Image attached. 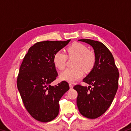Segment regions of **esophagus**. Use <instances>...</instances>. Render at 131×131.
Listing matches in <instances>:
<instances>
[{"label":"esophagus","mask_w":131,"mask_h":131,"mask_svg":"<svg viewBox=\"0 0 131 131\" xmlns=\"http://www.w3.org/2000/svg\"><path fill=\"white\" fill-rule=\"evenodd\" d=\"M69 87H70V89H72L73 87V86L72 84L70 83V84H69Z\"/></svg>","instance_id":"1"}]
</instances>
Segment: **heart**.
I'll return each instance as SVG.
<instances>
[{
    "label": "heart",
    "mask_w": 131,
    "mask_h": 131,
    "mask_svg": "<svg viewBox=\"0 0 131 131\" xmlns=\"http://www.w3.org/2000/svg\"><path fill=\"white\" fill-rule=\"evenodd\" d=\"M69 57H74L73 68H68L61 73L60 78L62 80L69 83H74L83 77L84 70L86 72L91 70L96 63L95 53L88 50L87 46L80 43H74L67 48ZM68 57L66 53L61 50L58 51L53 57V63L55 67L63 70L66 66Z\"/></svg>",
    "instance_id": "b5f03b06"
}]
</instances>
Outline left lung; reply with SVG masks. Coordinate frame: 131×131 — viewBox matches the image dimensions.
Wrapping results in <instances>:
<instances>
[{
    "mask_svg": "<svg viewBox=\"0 0 131 131\" xmlns=\"http://www.w3.org/2000/svg\"><path fill=\"white\" fill-rule=\"evenodd\" d=\"M92 46L96 55L94 67L83 81L91 86L76 85L77 105L81 115L94 119L105 113L112 104L118 87L119 72L111 52L101 42L80 39Z\"/></svg>",
    "mask_w": 131,
    "mask_h": 131,
    "instance_id": "1",
    "label": "left lung"
}]
</instances>
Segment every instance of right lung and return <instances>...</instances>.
Masks as SVG:
<instances>
[{
	"label": "right lung",
	"instance_id": "add662e5",
	"mask_svg": "<svg viewBox=\"0 0 131 131\" xmlns=\"http://www.w3.org/2000/svg\"><path fill=\"white\" fill-rule=\"evenodd\" d=\"M70 41L37 42L29 49L19 68L18 90L26 110L39 121L47 123L56 118L59 101L69 90L65 81L55 86L50 84L58 76L53 57Z\"/></svg>",
	"mask_w": 131,
	"mask_h": 131
}]
</instances>
